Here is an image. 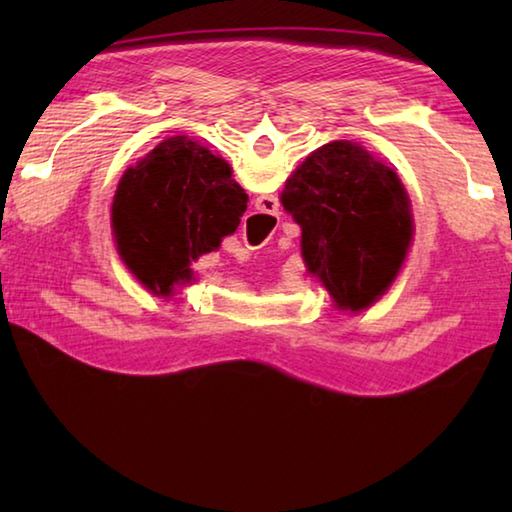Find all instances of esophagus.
<instances>
[{
  "label": "esophagus",
  "mask_w": 512,
  "mask_h": 512,
  "mask_svg": "<svg viewBox=\"0 0 512 512\" xmlns=\"http://www.w3.org/2000/svg\"><path fill=\"white\" fill-rule=\"evenodd\" d=\"M259 201H275V198H271V196H262V198H259Z\"/></svg>",
  "instance_id": "esophagus-1"
}]
</instances>
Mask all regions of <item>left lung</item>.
<instances>
[{"label": "left lung", "instance_id": "obj_1", "mask_svg": "<svg viewBox=\"0 0 512 512\" xmlns=\"http://www.w3.org/2000/svg\"><path fill=\"white\" fill-rule=\"evenodd\" d=\"M284 210L302 228V257L341 309L361 311L391 287L413 221L400 178L359 144L320 146L293 171Z\"/></svg>", "mask_w": 512, "mask_h": 512}]
</instances>
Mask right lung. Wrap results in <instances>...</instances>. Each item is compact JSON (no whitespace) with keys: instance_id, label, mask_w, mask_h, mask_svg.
I'll return each instance as SVG.
<instances>
[{"instance_id":"add662e5","label":"right lung","mask_w":512,"mask_h":512,"mask_svg":"<svg viewBox=\"0 0 512 512\" xmlns=\"http://www.w3.org/2000/svg\"><path fill=\"white\" fill-rule=\"evenodd\" d=\"M248 196L228 162L187 137H169L119 180L112 230L121 259L155 296L189 280L192 259L237 230Z\"/></svg>"}]
</instances>
